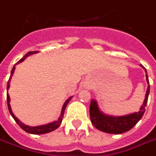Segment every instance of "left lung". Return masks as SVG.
I'll use <instances>...</instances> for the list:
<instances>
[{
    "label": "left lung",
    "mask_w": 156,
    "mask_h": 156,
    "mask_svg": "<svg viewBox=\"0 0 156 156\" xmlns=\"http://www.w3.org/2000/svg\"><path fill=\"white\" fill-rule=\"evenodd\" d=\"M141 66L145 69L144 66H143L142 65ZM145 71L147 81L149 84L147 70L145 69ZM149 92H150V86L148 85L145 100H144L143 106L140 108V111L129 114V115H126V116H112L104 115L103 112L100 111L96 101L92 100L90 101V116L91 123L99 130L105 132V133L119 134V133H125L126 131L129 130L143 117V114L145 112V108L147 104Z\"/></svg>",
    "instance_id": "left-lung-1"
}]
</instances>
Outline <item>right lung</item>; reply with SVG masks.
I'll return each instance as SVG.
<instances>
[{
	"instance_id": "obj_1",
	"label": "right lung",
	"mask_w": 156,
	"mask_h": 156,
	"mask_svg": "<svg viewBox=\"0 0 156 156\" xmlns=\"http://www.w3.org/2000/svg\"><path fill=\"white\" fill-rule=\"evenodd\" d=\"M38 51H33V52H29L27 53L26 54L25 56H23V58L20 59L19 61L17 62V63L13 66V69H12V70H11V73H10V77H9V79L8 81V83H7V91H8L9 88V80H10V78H12V75H13V72H14V69H15V66L16 65H18V64L21 63L22 61H23L25 60L26 57H27L30 54H34V53H37ZM71 97H69L68 100H66L65 104H64L63 107H62V110H61V116L60 117L58 118V120L56 121H54V122H52V123L50 124H47V125H44V126H35V127H31V126H26L24 124L21 123L19 120H18L17 117H16L14 115H13V112L11 110V108H10V104H9V101H10V99H9V95L8 92H7V105H8V108H9V113L12 116H13V118L14 119V121H16V123L18 124V126H20L21 128L23 129V130H25L26 132H27V133H33V134H43V133H49V132H52V131L55 130L56 129H57L60 126V125L61 124V121H62V118H63L64 116V112H65V110H66V108L67 106V104L69 102V100H71Z\"/></svg>"
}]
</instances>
